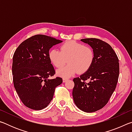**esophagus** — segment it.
I'll return each mask as SVG.
<instances>
[{"label":"esophagus","mask_w":132,"mask_h":132,"mask_svg":"<svg viewBox=\"0 0 132 132\" xmlns=\"http://www.w3.org/2000/svg\"><path fill=\"white\" fill-rule=\"evenodd\" d=\"M69 79H66V78H63V82H66L67 81H68Z\"/></svg>","instance_id":"34e87169"}]
</instances>
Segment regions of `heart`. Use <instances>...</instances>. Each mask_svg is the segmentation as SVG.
Returning a JSON list of instances; mask_svg holds the SVG:
<instances>
[{
	"label": "heart",
	"mask_w": 132,
	"mask_h": 132,
	"mask_svg": "<svg viewBox=\"0 0 132 132\" xmlns=\"http://www.w3.org/2000/svg\"><path fill=\"white\" fill-rule=\"evenodd\" d=\"M48 56L51 63L56 68L63 66L67 60L68 65L56 71L58 76L64 78L72 76L77 71L81 74L87 72L94 61V52L92 48L74 41L61 45L59 50H50Z\"/></svg>",
	"instance_id": "1"
}]
</instances>
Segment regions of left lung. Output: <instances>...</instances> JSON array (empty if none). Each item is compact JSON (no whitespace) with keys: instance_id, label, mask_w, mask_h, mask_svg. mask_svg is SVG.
<instances>
[{"instance_id":"obj_1","label":"left lung","mask_w":132,"mask_h":132,"mask_svg":"<svg viewBox=\"0 0 132 132\" xmlns=\"http://www.w3.org/2000/svg\"><path fill=\"white\" fill-rule=\"evenodd\" d=\"M94 52L90 69L79 77L75 78L73 97L75 104L86 112H94L108 103L115 91L119 74V59L112 48L101 39L85 38ZM90 81L86 83V80Z\"/></svg>"}]
</instances>
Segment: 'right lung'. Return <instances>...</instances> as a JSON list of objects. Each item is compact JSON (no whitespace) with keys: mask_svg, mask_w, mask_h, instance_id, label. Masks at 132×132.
<instances>
[{"mask_svg":"<svg viewBox=\"0 0 132 132\" xmlns=\"http://www.w3.org/2000/svg\"><path fill=\"white\" fill-rule=\"evenodd\" d=\"M62 41L45 35H35L18 46L13 57L12 73L14 88L28 108L41 110L52 100L55 88L62 79L48 77L55 74L48 53L53 45Z\"/></svg>","mask_w":132,"mask_h":132,"instance_id":"1","label":"right lung"}]
</instances>
